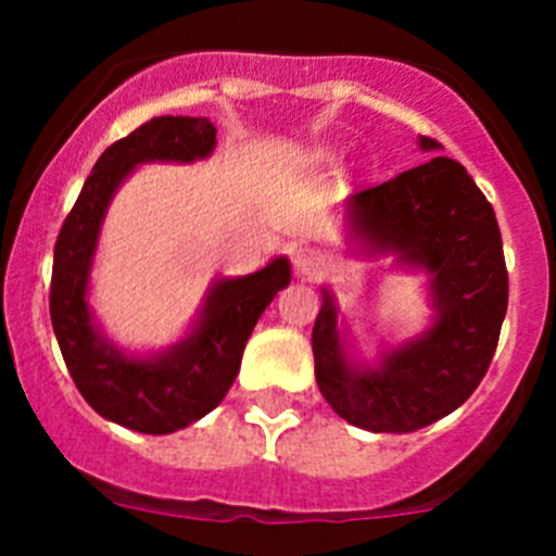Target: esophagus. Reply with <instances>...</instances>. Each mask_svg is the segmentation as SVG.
I'll return each instance as SVG.
<instances>
[{
    "label": "esophagus",
    "mask_w": 556,
    "mask_h": 556,
    "mask_svg": "<svg viewBox=\"0 0 556 556\" xmlns=\"http://www.w3.org/2000/svg\"><path fill=\"white\" fill-rule=\"evenodd\" d=\"M292 267L294 273L303 275V278H312V275H317L323 267H326V255H323L317 248L301 244V248L292 250Z\"/></svg>",
    "instance_id": "esophagus-1"
}]
</instances>
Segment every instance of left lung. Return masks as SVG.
Segmentation results:
<instances>
[{
  "instance_id": "1",
  "label": "left lung",
  "mask_w": 556,
  "mask_h": 556,
  "mask_svg": "<svg viewBox=\"0 0 556 556\" xmlns=\"http://www.w3.org/2000/svg\"><path fill=\"white\" fill-rule=\"evenodd\" d=\"M420 150H440L420 136ZM345 239L362 255L429 275L431 323L376 365L348 353L337 301L323 287L314 376L331 409L367 431L424 429L459 409L484 378L507 314V267L495 211L465 166L434 155L348 198Z\"/></svg>"
}]
</instances>
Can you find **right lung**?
Returning <instances> with one entry per match:
<instances>
[{"label": "right lung", "mask_w": 556, "mask_h": 556, "mask_svg": "<svg viewBox=\"0 0 556 556\" xmlns=\"http://www.w3.org/2000/svg\"><path fill=\"white\" fill-rule=\"evenodd\" d=\"M214 147L217 127L205 116L144 122L102 152L58 233L49 314L63 362L97 415L141 434H172L217 409L239 372L255 323L292 281L287 255L242 278H217L189 333L159 353L122 351L94 320L88 287L116 189L136 166L194 164L208 159Z\"/></svg>", "instance_id": "obj_1"}]
</instances>
